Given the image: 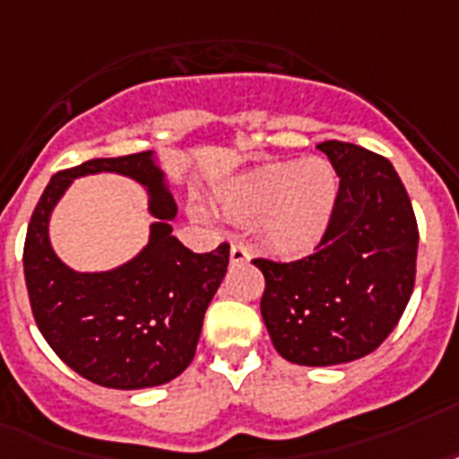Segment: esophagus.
Masks as SVG:
<instances>
[{
    "mask_svg": "<svg viewBox=\"0 0 459 459\" xmlns=\"http://www.w3.org/2000/svg\"><path fill=\"white\" fill-rule=\"evenodd\" d=\"M249 262V252L245 245H238V242H233L230 245V264H245Z\"/></svg>",
    "mask_w": 459,
    "mask_h": 459,
    "instance_id": "1",
    "label": "esophagus"
}]
</instances>
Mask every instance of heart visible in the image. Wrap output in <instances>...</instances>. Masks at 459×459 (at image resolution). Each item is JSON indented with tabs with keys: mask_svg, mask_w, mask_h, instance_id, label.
Masks as SVG:
<instances>
[{
	"mask_svg": "<svg viewBox=\"0 0 459 459\" xmlns=\"http://www.w3.org/2000/svg\"><path fill=\"white\" fill-rule=\"evenodd\" d=\"M337 171L323 158L268 162L229 178L217 191L221 210L238 221L259 217L266 247L281 256H304L318 247L334 217ZM193 214L204 217L200 204Z\"/></svg>",
	"mask_w": 459,
	"mask_h": 459,
	"instance_id": "1",
	"label": "heart"
}]
</instances>
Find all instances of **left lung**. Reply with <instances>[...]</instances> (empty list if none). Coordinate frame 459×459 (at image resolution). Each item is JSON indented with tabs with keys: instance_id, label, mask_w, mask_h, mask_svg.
Here are the masks:
<instances>
[{
	"instance_id": "8db88e82",
	"label": "left lung",
	"mask_w": 459,
	"mask_h": 459,
	"mask_svg": "<svg viewBox=\"0 0 459 459\" xmlns=\"http://www.w3.org/2000/svg\"><path fill=\"white\" fill-rule=\"evenodd\" d=\"M339 181L318 252L299 262L255 259L266 278L262 318L275 351L297 365L359 360L391 334L415 285L417 221L389 160L342 141L318 143Z\"/></svg>"
}]
</instances>
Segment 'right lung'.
I'll return each instance as SVG.
<instances>
[{"label":"right lung","instance_id":"obj_1","mask_svg":"<svg viewBox=\"0 0 459 459\" xmlns=\"http://www.w3.org/2000/svg\"><path fill=\"white\" fill-rule=\"evenodd\" d=\"M120 173L136 180L156 221L149 242L108 272H74L55 255L48 223L74 178ZM177 203L152 151L96 158L51 177L30 219L25 285L39 333L63 363L108 389H148L178 377L195 356L204 311L229 266V245L195 255L171 236Z\"/></svg>","mask_w":459,"mask_h":459}]
</instances>
